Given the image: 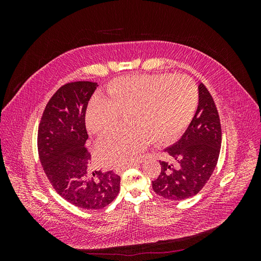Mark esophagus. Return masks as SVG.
Wrapping results in <instances>:
<instances>
[{"label":"esophagus","instance_id":"34e87169","mask_svg":"<svg viewBox=\"0 0 261 261\" xmlns=\"http://www.w3.org/2000/svg\"><path fill=\"white\" fill-rule=\"evenodd\" d=\"M139 163L138 162H134V163H130V164H127V165H124V167H122V168H118V169H116L115 170V172L117 173H121V172H123L125 169H128V168H133V167H137Z\"/></svg>","mask_w":261,"mask_h":261}]
</instances>
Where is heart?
<instances>
[{
  "label": "heart",
  "mask_w": 261,
  "mask_h": 261,
  "mask_svg": "<svg viewBox=\"0 0 261 261\" xmlns=\"http://www.w3.org/2000/svg\"><path fill=\"white\" fill-rule=\"evenodd\" d=\"M108 99L96 98L87 111L86 125L96 136L112 130L125 113V132L102 138L96 153L106 167L128 163L149 143L169 144L192 121L198 100L194 82L186 76L139 75L110 84Z\"/></svg>",
  "instance_id": "obj_1"
}]
</instances>
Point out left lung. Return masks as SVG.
Segmentation results:
<instances>
[{
  "label": "left lung",
  "mask_w": 261,
  "mask_h": 261,
  "mask_svg": "<svg viewBox=\"0 0 261 261\" xmlns=\"http://www.w3.org/2000/svg\"><path fill=\"white\" fill-rule=\"evenodd\" d=\"M198 107L178 141L165 148L174 163L160 161L161 172L152 188L159 196L183 200L198 194L216 169L221 140L220 117L206 86H198Z\"/></svg>",
  "instance_id": "left-lung-1"
}]
</instances>
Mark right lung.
<instances>
[{"mask_svg": "<svg viewBox=\"0 0 261 261\" xmlns=\"http://www.w3.org/2000/svg\"><path fill=\"white\" fill-rule=\"evenodd\" d=\"M98 84L69 83L46 105L38 128V152L46 177L57 193L74 206L97 210L120 192L121 177L112 171H89L85 115Z\"/></svg>", "mask_w": 261, "mask_h": 261, "instance_id": "obj_1", "label": "right lung"}]
</instances>
